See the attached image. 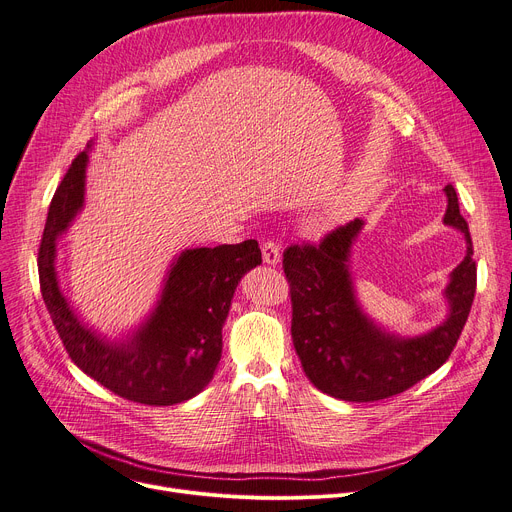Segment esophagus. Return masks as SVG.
<instances>
[{
	"label": "esophagus",
	"mask_w": 512,
	"mask_h": 512,
	"mask_svg": "<svg viewBox=\"0 0 512 512\" xmlns=\"http://www.w3.org/2000/svg\"><path fill=\"white\" fill-rule=\"evenodd\" d=\"M263 263H267V265H278L280 263V257H282V253H280V247L276 245L274 240H267V242H263Z\"/></svg>",
	"instance_id": "34e87169"
}]
</instances>
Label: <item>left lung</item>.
Returning a JSON list of instances; mask_svg holds the SVG:
<instances>
[{"label":"left lung","mask_w":512,"mask_h":512,"mask_svg":"<svg viewBox=\"0 0 512 512\" xmlns=\"http://www.w3.org/2000/svg\"><path fill=\"white\" fill-rule=\"evenodd\" d=\"M444 193L448 199L444 224L463 232L467 255L444 288L446 319L425 334L413 338L392 334L361 309L351 255L363 220L336 228L319 245H292L284 251L292 342L317 390L348 402L382 400L409 390L450 357L473 305L477 267L454 186H444Z\"/></svg>","instance_id":"1"}]
</instances>
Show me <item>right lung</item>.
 Returning <instances> with one entry per match:
<instances>
[{
	"label": "right lung",
	"mask_w": 512,
	"mask_h": 512,
	"mask_svg": "<svg viewBox=\"0 0 512 512\" xmlns=\"http://www.w3.org/2000/svg\"><path fill=\"white\" fill-rule=\"evenodd\" d=\"M87 164L89 151L78 153L49 205L39 247L45 307L70 359L95 382L141 405H178L211 382L222 357V328L234 290L261 263V249L257 240H245L182 251L143 324L126 338H105L74 313L56 272L58 238L85 207Z\"/></svg>",
	"instance_id": "1"
}]
</instances>
